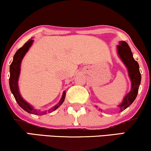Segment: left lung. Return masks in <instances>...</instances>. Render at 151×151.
I'll return each mask as SVG.
<instances>
[{"label":"left lung","mask_w":151,"mask_h":151,"mask_svg":"<svg viewBox=\"0 0 151 151\" xmlns=\"http://www.w3.org/2000/svg\"><path fill=\"white\" fill-rule=\"evenodd\" d=\"M116 47L118 56L127 68L129 77L131 81L130 91L124 97L123 102L118 105L120 109V112H121L130 106L136 99L139 87L141 83L142 76L139 71L138 63L133 58L131 49L126 42L120 41L119 45L116 46ZM95 107L98 108V106H95ZM99 109L102 111L101 109Z\"/></svg>","instance_id":"1"}]
</instances>
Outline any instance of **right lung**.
Listing matches in <instances>:
<instances>
[{
  "label": "right lung",
  "instance_id": "obj_1",
  "mask_svg": "<svg viewBox=\"0 0 151 151\" xmlns=\"http://www.w3.org/2000/svg\"><path fill=\"white\" fill-rule=\"evenodd\" d=\"M33 43V40L30 39L28 42H26L24 44V46L22 47L19 49L18 51L15 53L14 58H13V60L11 63L10 66H9V88H10L11 92L14 95L15 100L18 103V104L22 107L23 109L27 111L28 113L35 114V115L37 116H42L45 115L47 113H51V112L53 111L58 109L61 104L63 103L65 100V98L66 92L63 91V93L62 98L60 99V100L59 101L58 104H56V105L51 109H49V110L46 111H40V110H37L33 107V106L30 105L29 103H28L26 100H24L23 98L21 95L19 93V86H18V81H19V77L20 71H21V63L24 58V57L26 53L28 52V51L29 50L30 47H31Z\"/></svg>",
  "mask_w": 151,
  "mask_h": 151
}]
</instances>
